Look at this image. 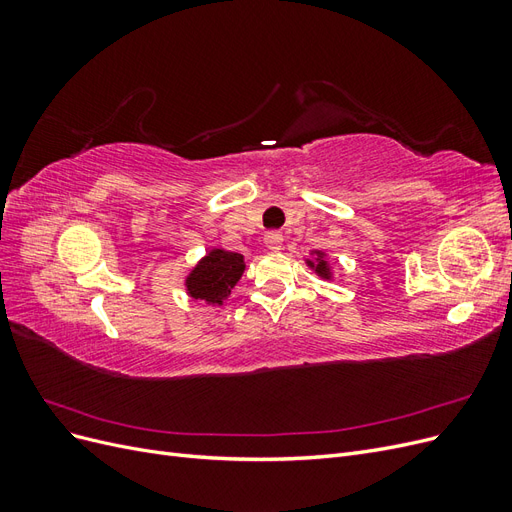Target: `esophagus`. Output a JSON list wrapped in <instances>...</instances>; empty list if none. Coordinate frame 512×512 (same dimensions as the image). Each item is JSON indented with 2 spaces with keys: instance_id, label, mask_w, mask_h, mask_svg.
Listing matches in <instances>:
<instances>
[{
  "instance_id": "esophagus-1",
  "label": "esophagus",
  "mask_w": 512,
  "mask_h": 512,
  "mask_svg": "<svg viewBox=\"0 0 512 512\" xmlns=\"http://www.w3.org/2000/svg\"><path fill=\"white\" fill-rule=\"evenodd\" d=\"M282 243H284V237L280 235V232H267L265 235V247L269 252H280Z\"/></svg>"
}]
</instances>
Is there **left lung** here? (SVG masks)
I'll list each match as a JSON object with an SVG mask.
<instances>
[{
    "label": "left lung",
    "mask_w": 512,
    "mask_h": 512,
    "mask_svg": "<svg viewBox=\"0 0 512 512\" xmlns=\"http://www.w3.org/2000/svg\"><path fill=\"white\" fill-rule=\"evenodd\" d=\"M316 254V258L314 260H307V267H312L322 280H331V267H329V262H327V258H324V254L322 252H314Z\"/></svg>",
    "instance_id": "1"
}]
</instances>
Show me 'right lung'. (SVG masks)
<instances>
[{"label": "right lung", "mask_w": 512, "mask_h": 512, "mask_svg": "<svg viewBox=\"0 0 512 512\" xmlns=\"http://www.w3.org/2000/svg\"><path fill=\"white\" fill-rule=\"evenodd\" d=\"M245 271V260L237 252H226L215 247L185 277V288L192 299L207 301L209 305H222L230 290L237 286Z\"/></svg>", "instance_id": "obj_1"}]
</instances>
